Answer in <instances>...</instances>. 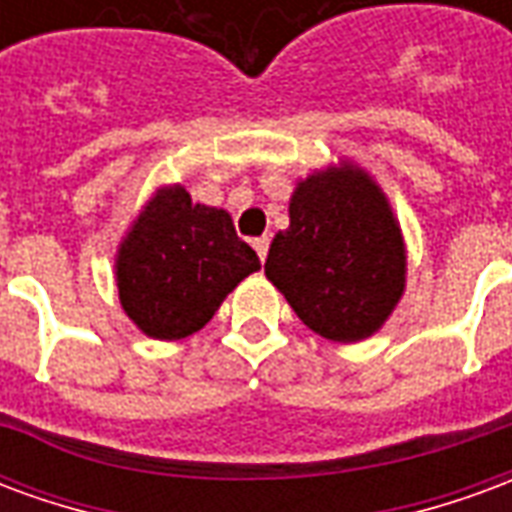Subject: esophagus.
<instances>
[{"mask_svg":"<svg viewBox=\"0 0 512 512\" xmlns=\"http://www.w3.org/2000/svg\"><path fill=\"white\" fill-rule=\"evenodd\" d=\"M268 244H271V238H268V235H263V238H255V241H252V246H255V252L260 260H266Z\"/></svg>","mask_w":512,"mask_h":512,"instance_id":"1","label":"esophagus"}]
</instances>
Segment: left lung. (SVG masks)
<instances>
[{
	"instance_id": "obj_1",
	"label": "left lung",
	"mask_w": 512,
	"mask_h": 512,
	"mask_svg": "<svg viewBox=\"0 0 512 512\" xmlns=\"http://www.w3.org/2000/svg\"><path fill=\"white\" fill-rule=\"evenodd\" d=\"M266 277L315 334L334 343L370 337L406 285L403 238L381 189L348 164L299 183Z\"/></svg>"
}]
</instances>
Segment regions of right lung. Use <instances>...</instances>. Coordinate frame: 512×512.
<instances>
[{
  "instance_id": "add662e5",
  "label": "right lung",
  "mask_w": 512,
  "mask_h": 512,
  "mask_svg": "<svg viewBox=\"0 0 512 512\" xmlns=\"http://www.w3.org/2000/svg\"><path fill=\"white\" fill-rule=\"evenodd\" d=\"M260 268L230 213L191 202L172 186L147 202L117 257V288L128 318L156 340L189 337L224 296Z\"/></svg>"
}]
</instances>
